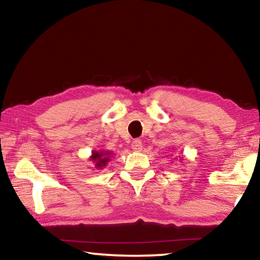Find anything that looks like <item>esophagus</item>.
Listing matches in <instances>:
<instances>
[{"label": "esophagus", "instance_id": "1", "mask_svg": "<svg viewBox=\"0 0 260 260\" xmlns=\"http://www.w3.org/2000/svg\"><path fill=\"white\" fill-rule=\"evenodd\" d=\"M142 147H143L142 141L139 140V139H136V140L133 141V142H132V149H133V150H135V151H141V150H142Z\"/></svg>", "mask_w": 260, "mask_h": 260}]
</instances>
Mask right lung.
I'll return each mask as SVG.
<instances>
[{
  "label": "right lung",
  "instance_id": "add662e5",
  "mask_svg": "<svg viewBox=\"0 0 260 260\" xmlns=\"http://www.w3.org/2000/svg\"><path fill=\"white\" fill-rule=\"evenodd\" d=\"M111 155V152H108V151H93V155H91L90 159L95 162V166L96 169H101V167H103L107 165V162L110 160V156Z\"/></svg>",
  "mask_w": 260,
  "mask_h": 260
}]
</instances>
